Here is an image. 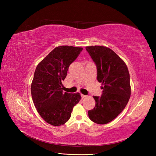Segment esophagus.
<instances>
[{"label":"esophagus","instance_id":"obj_1","mask_svg":"<svg viewBox=\"0 0 156 156\" xmlns=\"http://www.w3.org/2000/svg\"><path fill=\"white\" fill-rule=\"evenodd\" d=\"M87 97V96H85V95H83V94H81V98L83 99V98H86Z\"/></svg>","mask_w":156,"mask_h":156}]
</instances>
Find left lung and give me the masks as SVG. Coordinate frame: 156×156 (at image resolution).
<instances>
[{"instance_id": "8db88e82", "label": "left lung", "mask_w": 156, "mask_h": 156, "mask_svg": "<svg viewBox=\"0 0 156 156\" xmlns=\"http://www.w3.org/2000/svg\"><path fill=\"white\" fill-rule=\"evenodd\" d=\"M96 64L97 79L103 87L101 97L93 96L96 105L88 111L92 122L106 124L124 110L131 96L130 77L125 62L112 49L104 46L86 47Z\"/></svg>"}]
</instances>
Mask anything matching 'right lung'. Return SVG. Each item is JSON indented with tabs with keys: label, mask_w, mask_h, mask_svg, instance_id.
<instances>
[{
	"label": "right lung",
	"mask_w": 156,
	"mask_h": 156,
	"mask_svg": "<svg viewBox=\"0 0 156 156\" xmlns=\"http://www.w3.org/2000/svg\"><path fill=\"white\" fill-rule=\"evenodd\" d=\"M82 50L73 46L56 47L36 68L31 84L32 98L40 115L51 125L64 124L81 99L79 93L63 92L61 86L69 65Z\"/></svg>",
	"instance_id": "obj_1"
}]
</instances>
